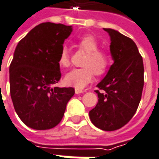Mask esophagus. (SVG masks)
Listing matches in <instances>:
<instances>
[{"mask_svg": "<svg viewBox=\"0 0 159 159\" xmlns=\"http://www.w3.org/2000/svg\"><path fill=\"white\" fill-rule=\"evenodd\" d=\"M85 91L84 90H81V89H75V93H76L77 95H79V94H81V93H84Z\"/></svg>", "mask_w": 159, "mask_h": 159, "instance_id": "34e87169", "label": "esophagus"}]
</instances>
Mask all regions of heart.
Listing matches in <instances>:
<instances>
[{
	"mask_svg": "<svg viewBox=\"0 0 159 159\" xmlns=\"http://www.w3.org/2000/svg\"><path fill=\"white\" fill-rule=\"evenodd\" d=\"M77 45L87 53L82 64L84 67L73 69L66 73L64 82L70 87L83 89L93 80L95 73L102 74L106 70L109 57L103 51L99 50L100 45L96 38L91 34L80 38L77 40ZM58 64L61 67H68L70 65V57L66 48H64L60 52Z\"/></svg>",
	"mask_w": 159,
	"mask_h": 159,
	"instance_id": "1",
	"label": "heart"
}]
</instances>
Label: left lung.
Returning <instances> with one entry per match:
<instances>
[{"mask_svg":"<svg viewBox=\"0 0 159 159\" xmlns=\"http://www.w3.org/2000/svg\"><path fill=\"white\" fill-rule=\"evenodd\" d=\"M111 38L110 51L114 61L106 76L97 84L98 102L89 111L94 125L114 131L129 122L141 101L144 84L143 57L130 38L111 28H103Z\"/></svg>","mask_w":159,"mask_h":159,"instance_id":"obj_1","label":"left lung"}]
</instances>
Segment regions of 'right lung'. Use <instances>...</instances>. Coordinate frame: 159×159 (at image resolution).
<instances>
[{"label": "right lung", "instance_id": "obj_1", "mask_svg": "<svg viewBox=\"0 0 159 159\" xmlns=\"http://www.w3.org/2000/svg\"><path fill=\"white\" fill-rule=\"evenodd\" d=\"M71 32V25L42 23L16 48L9 66L10 96L18 117L33 129L58 125L75 93L73 88L52 87L61 79L58 57Z\"/></svg>", "mask_w": 159, "mask_h": 159}]
</instances>
